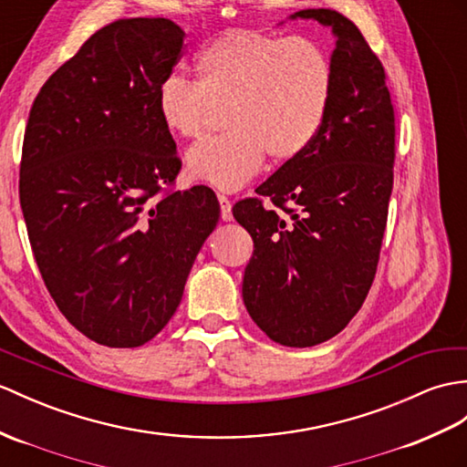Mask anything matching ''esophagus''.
I'll return each mask as SVG.
<instances>
[{"mask_svg":"<svg viewBox=\"0 0 467 467\" xmlns=\"http://www.w3.org/2000/svg\"><path fill=\"white\" fill-rule=\"evenodd\" d=\"M216 199H219V204H221V219L224 223L233 221V211H231L233 204H231L229 197H224V194H216Z\"/></svg>","mask_w":467,"mask_h":467,"instance_id":"esophagus-1","label":"esophagus"}]
</instances>
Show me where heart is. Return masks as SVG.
Here are the masks:
<instances>
[{"instance_id":"b5f03b06","label":"heart","mask_w":467,"mask_h":467,"mask_svg":"<svg viewBox=\"0 0 467 467\" xmlns=\"http://www.w3.org/2000/svg\"><path fill=\"white\" fill-rule=\"evenodd\" d=\"M197 81L172 73L155 93L167 133L197 139L213 107H224L229 133L204 139L187 155V172L221 191H236L275 162L300 157L327 121L334 95L330 53L308 37L226 29L194 57Z\"/></svg>"}]
</instances>
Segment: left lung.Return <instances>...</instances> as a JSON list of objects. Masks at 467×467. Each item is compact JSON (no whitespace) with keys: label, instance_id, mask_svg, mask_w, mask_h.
<instances>
[{"label":"left lung","instance_id":"8db88e82","mask_svg":"<svg viewBox=\"0 0 467 467\" xmlns=\"http://www.w3.org/2000/svg\"><path fill=\"white\" fill-rule=\"evenodd\" d=\"M332 29L334 95L314 143L238 201L251 233L244 306L270 340L306 348L330 340L360 310L376 275L394 184L396 123L380 59L348 17L302 9L290 19Z\"/></svg>","mask_w":467,"mask_h":467}]
</instances>
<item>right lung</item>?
I'll list each match as a JSON object with an SVG mask.
<instances>
[{
    "instance_id": "right-lung-1",
    "label": "right lung",
    "mask_w": 467,
    "mask_h": 467,
    "mask_svg": "<svg viewBox=\"0 0 467 467\" xmlns=\"http://www.w3.org/2000/svg\"><path fill=\"white\" fill-rule=\"evenodd\" d=\"M184 31L119 19L87 39L31 105L19 201L36 263L75 328L135 348L167 327L221 207L209 187L167 191L177 145L155 111Z\"/></svg>"
}]
</instances>
